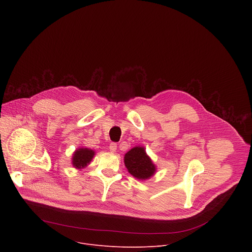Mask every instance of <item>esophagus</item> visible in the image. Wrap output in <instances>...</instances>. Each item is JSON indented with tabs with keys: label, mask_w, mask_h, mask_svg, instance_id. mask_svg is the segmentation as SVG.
<instances>
[{
	"label": "esophagus",
	"mask_w": 252,
	"mask_h": 252,
	"mask_svg": "<svg viewBox=\"0 0 252 252\" xmlns=\"http://www.w3.org/2000/svg\"><path fill=\"white\" fill-rule=\"evenodd\" d=\"M117 148H118V147H117V143H114V142H113V143H111L110 147H109L110 152H111V153H113V154H114V153H116Z\"/></svg>",
	"instance_id": "34e87169"
}]
</instances>
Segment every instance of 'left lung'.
Wrapping results in <instances>:
<instances>
[{
	"label": "left lung",
	"instance_id": "1",
	"mask_svg": "<svg viewBox=\"0 0 252 252\" xmlns=\"http://www.w3.org/2000/svg\"><path fill=\"white\" fill-rule=\"evenodd\" d=\"M127 171L138 181H147L157 172V165L143 147H134L124 158Z\"/></svg>",
	"mask_w": 252,
	"mask_h": 252
}]
</instances>
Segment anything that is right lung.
I'll return each instance as SVG.
<instances>
[{
    "label": "right lung",
    "mask_w": 252,
    "mask_h": 252,
    "mask_svg": "<svg viewBox=\"0 0 252 252\" xmlns=\"http://www.w3.org/2000/svg\"><path fill=\"white\" fill-rule=\"evenodd\" d=\"M95 152L88 148L77 149L71 156V164L77 169H84L93 160Z\"/></svg>",
    "instance_id": "add662e5"
}]
</instances>
